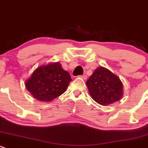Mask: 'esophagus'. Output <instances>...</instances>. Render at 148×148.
Wrapping results in <instances>:
<instances>
[{"label": "esophagus", "instance_id": "34e87169", "mask_svg": "<svg viewBox=\"0 0 148 148\" xmlns=\"http://www.w3.org/2000/svg\"><path fill=\"white\" fill-rule=\"evenodd\" d=\"M80 77H81V78H83V80H86L87 79V75H80L79 76Z\"/></svg>", "mask_w": 148, "mask_h": 148}]
</instances>
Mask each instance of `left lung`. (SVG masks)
<instances>
[{
    "instance_id": "1",
    "label": "left lung",
    "mask_w": 148,
    "mask_h": 148,
    "mask_svg": "<svg viewBox=\"0 0 148 148\" xmlns=\"http://www.w3.org/2000/svg\"><path fill=\"white\" fill-rule=\"evenodd\" d=\"M92 99L102 106L118 101L123 96V84L119 77L106 68H96L86 81Z\"/></svg>"
}]
</instances>
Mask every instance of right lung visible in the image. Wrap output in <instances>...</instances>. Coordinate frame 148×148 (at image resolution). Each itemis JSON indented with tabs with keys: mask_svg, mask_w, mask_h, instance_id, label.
Returning a JSON list of instances; mask_svg holds the SVG:
<instances>
[{
	"mask_svg": "<svg viewBox=\"0 0 148 148\" xmlns=\"http://www.w3.org/2000/svg\"><path fill=\"white\" fill-rule=\"evenodd\" d=\"M72 81L60 62L39 66L25 82L26 89L37 100L49 102L62 95Z\"/></svg>",
	"mask_w": 148,
	"mask_h": 148,
	"instance_id": "1",
	"label": "right lung"
}]
</instances>
